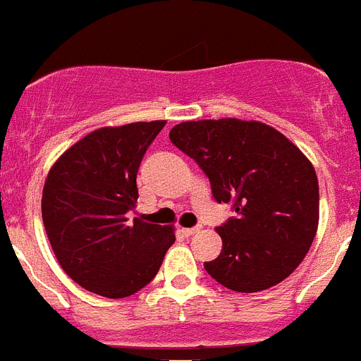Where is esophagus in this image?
I'll use <instances>...</instances> for the list:
<instances>
[{"label": "esophagus", "instance_id": "esophagus-1", "mask_svg": "<svg viewBox=\"0 0 361 361\" xmlns=\"http://www.w3.org/2000/svg\"><path fill=\"white\" fill-rule=\"evenodd\" d=\"M181 231H183L185 237H192V235H196V233L200 231V227H185V229H181Z\"/></svg>", "mask_w": 361, "mask_h": 361}]
</instances>
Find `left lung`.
Wrapping results in <instances>:
<instances>
[{
  "label": "left lung",
  "instance_id": "left-lung-1",
  "mask_svg": "<svg viewBox=\"0 0 361 361\" xmlns=\"http://www.w3.org/2000/svg\"><path fill=\"white\" fill-rule=\"evenodd\" d=\"M169 137L207 174L218 204L233 202L237 213L216 227L222 253L205 262L207 274L242 293L284 281L308 253L319 222L310 159L260 121H187Z\"/></svg>",
  "mask_w": 361,
  "mask_h": 361
}]
</instances>
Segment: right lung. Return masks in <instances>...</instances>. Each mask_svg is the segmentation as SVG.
Returning a JSON list of instances; mask_svg holds the SVG:
<instances>
[{"mask_svg":"<svg viewBox=\"0 0 361 361\" xmlns=\"http://www.w3.org/2000/svg\"><path fill=\"white\" fill-rule=\"evenodd\" d=\"M166 121L104 126L51 166L42 218L56 260L77 284L121 299L145 288L174 244V227L128 222L139 165Z\"/></svg>","mask_w":361,"mask_h":361,"instance_id":"right-lung-1","label":"right lung"}]
</instances>
